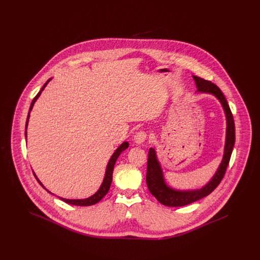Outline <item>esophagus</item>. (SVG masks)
I'll return each instance as SVG.
<instances>
[{
	"label": "esophagus",
	"instance_id": "34e87169",
	"mask_svg": "<svg viewBox=\"0 0 260 260\" xmlns=\"http://www.w3.org/2000/svg\"><path fill=\"white\" fill-rule=\"evenodd\" d=\"M146 138H147V134L140 131L136 133V136L134 137V141L137 144H142L146 140Z\"/></svg>",
	"mask_w": 260,
	"mask_h": 260
}]
</instances>
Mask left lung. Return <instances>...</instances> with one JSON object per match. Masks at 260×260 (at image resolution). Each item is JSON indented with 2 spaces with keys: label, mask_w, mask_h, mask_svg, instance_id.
Returning <instances> with one entry per match:
<instances>
[{
  "label": "left lung",
  "mask_w": 260,
  "mask_h": 260,
  "mask_svg": "<svg viewBox=\"0 0 260 260\" xmlns=\"http://www.w3.org/2000/svg\"><path fill=\"white\" fill-rule=\"evenodd\" d=\"M193 79L195 80V83H196L197 92L212 94L219 100V102L222 105L223 110L225 112V116H226V124H227L224 154H223L222 161L220 162L216 173L206 185L203 186L201 189H195V190H177V189H173L166 183L160 161H158V158L156 155V151L154 148L149 149L146 183L148 186L150 193L161 204L167 207H182L210 195V193L221 182L230 161L231 154L234 148V144H235L234 119L222 91L220 90L219 87L210 81L204 80L197 76H193Z\"/></svg>",
  "instance_id": "left-lung-1"
}]
</instances>
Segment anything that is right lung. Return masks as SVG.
Returning <instances> with one entry per match:
<instances>
[{
    "label": "right lung",
    "instance_id": "right-lung-1",
    "mask_svg": "<svg viewBox=\"0 0 260 260\" xmlns=\"http://www.w3.org/2000/svg\"><path fill=\"white\" fill-rule=\"evenodd\" d=\"M50 80H51V78L49 79L48 81H47V83L43 86V87L41 88V90L38 92L37 95L34 98V99L32 100V103H31V105H30V108H29V113H28V116H27V120H26V125H25V129H27V125H28V122H29V117H30V112L32 110V108H33V106H34V104H35V102H36V100L39 99V96L41 95V93H42V91L44 90V88L46 87V86L49 84V82H50ZM25 137H27V133H26V131H25ZM128 142H126V141H124L123 142L118 148L115 150V152L113 153V155L111 156V158H110V160L108 161V165H107V168H106V172H105V176H104V179H103V182H102V184L100 186V188H99V190H98V192H95V194H93L92 196H90V197H88L87 199H77V200H70V199H61L63 202H65V203H67V204H69V205H74V206H82V207H86V206H91V205H94V204H96V203H99V201L101 200V199L103 198L107 193H108V191H109V189H110V186H111L112 183V174H113V170H114V166H115V162L117 161V159H118V157L120 156V154L124 151L125 149L128 147ZM34 173V175H35V177H36V179H37L38 182L40 183V185L42 186L44 189H46V187L42 184V182L39 180V178L37 177V175L35 174V173L33 172ZM49 193H50V191L48 190V189H46ZM50 194H52V193H50ZM53 195V194H52Z\"/></svg>",
    "mask_w": 260,
    "mask_h": 260
}]
</instances>
